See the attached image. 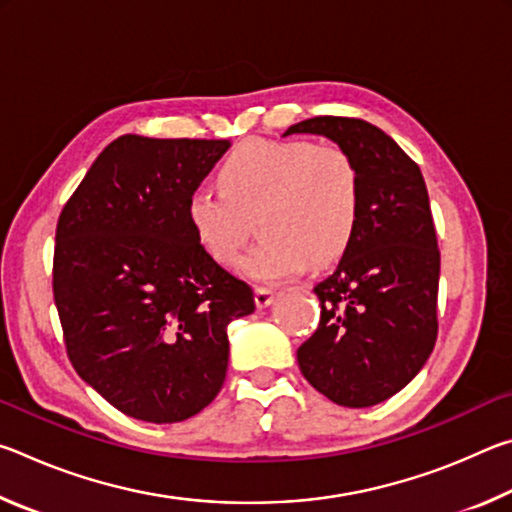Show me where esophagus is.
I'll return each instance as SVG.
<instances>
[{
    "instance_id": "esophagus-1",
    "label": "esophagus",
    "mask_w": 512,
    "mask_h": 512,
    "mask_svg": "<svg viewBox=\"0 0 512 512\" xmlns=\"http://www.w3.org/2000/svg\"><path fill=\"white\" fill-rule=\"evenodd\" d=\"M273 300H275V291L264 289V287H257L255 289V305H257V309L268 307Z\"/></svg>"
}]
</instances>
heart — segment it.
Segmentation results:
<instances>
[{
  "instance_id": "1",
  "label": "heart",
  "mask_w": 512,
  "mask_h": 512,
  "mask_svg": "<svg viewBox=\"0 0 512 512\" xmlns=\"http://www.w3.org/2000/svg\"><path fill=\"white\" fill-rule=\"evenodd\" d=\"M219 189L187 198V221L216 264L232 266L255 228L262 239L244 259L255 282H280L341 259L357 235L361 173L336 144L248 140L219 169Z\"/></svg>"
}]
</instances>
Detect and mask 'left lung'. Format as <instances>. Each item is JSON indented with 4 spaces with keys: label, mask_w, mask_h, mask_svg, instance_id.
Returning <instances> with one entry per match:
<instances>
[{
    "label": "left lung",
    "mask_w": 512,
    "mask_h": 512,
    "mask_svg": "<svg viewBox=\"0 0 512 512\" xmlns=\"http://www.w3.org/2000/svg\"><path fill=\"white\" fill-rule=\"evenodd\" d=\"M325 135L361 173V216L339 268L314 287L316 332L298 348L311 386L350 409L400 393L436 345L440 250L420 167L363 119L314 117L287 133Z\"/></svg>",
    "instance_id": "8db88e82"
}]
</instances>
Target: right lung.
Masks as SVG:
<instances>
[{
	"label": "right lung",
	"instance_id": "right-lung-1",
	"mask_svg": "<svg viewBox=\"0 0 512 512\" xmlns=\"http://www.w3.org/2000/svg\"><path fill=\"white\" fill-rule=\"evenodd\" d=\"M228 140L121 135L60 212L54 300L79 377L131 418L171 424L219 395L228 325L253 289L198 244L187 198Z\"/></svg>",
	"mask_w": 512,
	"mask_h": 512
}]
</instances>
